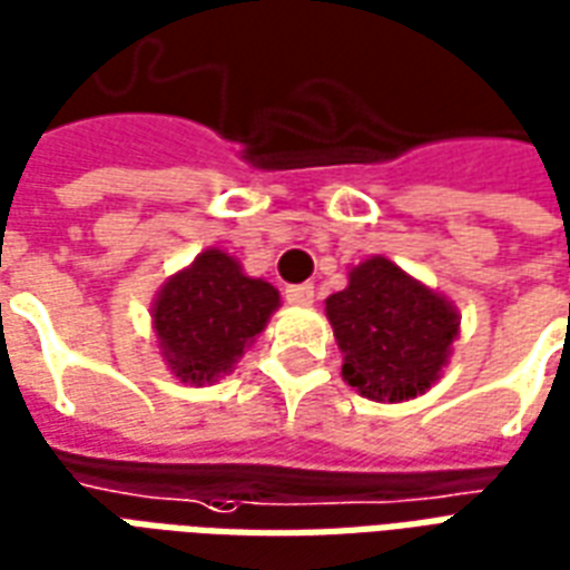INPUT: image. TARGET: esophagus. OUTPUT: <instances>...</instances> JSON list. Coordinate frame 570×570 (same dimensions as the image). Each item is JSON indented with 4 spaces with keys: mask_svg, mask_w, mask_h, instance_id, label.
Returning <instances> with one entry per match:
<instances>
[{
    "mask_svg": "<svg viewBox=\"0 0 570 570\" xmlns=\"http://www.w3.org/2000/svg\"><path fill=\"white\" fill-rule=\"evenodd\" d=\"M286 302H289V305H311V302H314V286L311 284L286 286Z\"/></svg>",
    "mask_w": 570,
    "mask_h": 570,
    "instance_id": "1",
    "label": "esophagus"
}]
</instances>
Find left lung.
<instances>
[{
  "instance_id": "1",
  "label": "left lung",
  "mask_w": 570,
  "mask_h": 570,
  "mask_svg": "<svg viewBox=\"0 0 570 570\" xmlns=\"http://www.w3.org/2000/svg\"><path fill=\"white\" fill-rule=\"evenodd\" d=\"M326 317L345 354L342 375L360 396L403 403L428 391L449 363L458 311L384 256L360 262Z\"/></svg>"
}]
</instances>
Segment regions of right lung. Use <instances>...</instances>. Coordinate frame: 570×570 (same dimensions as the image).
Wrapping results in <instances>:
<instances>
[{
	"label": "right lung",
	"instance_id": "right-lung-1",
	"mask_svg": "<svg viewBox=\"0 0 570 570\" xmlns=\"http://www.w3.org/2000/svg\"><path fill=\"white\" fill-rule=\"evenodd\" d=\"M277 305L268 281L247 277L235 256L210 247L158 289L151 326L179 382L210 384L232 372Z\"/></svg>",
	"mask_w": 570,
	"mask_h": 570
}]
</instances>
